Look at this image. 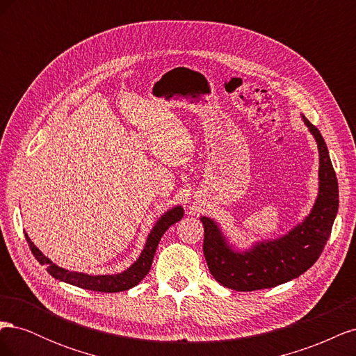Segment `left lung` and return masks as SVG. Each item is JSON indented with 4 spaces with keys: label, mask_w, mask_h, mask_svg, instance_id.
Listing matches in <instances>:
<instances>
[{
    "label": "left lung",
    "mask_w": 356,
    "mask_h": 356,
    "mask_svg": "<svg viewBox=\"0 0 356 356\" xmlns=\"http://www.w3.org/2000/svg\"><path fill=\"white\" fill-rule=\"evenodd\" d=\"M319 149V193L310 213L282 238L257 242L234 251L213 220L200 217L204 229L203 254L215 281L236 291L273 288L303 275L316 263L331 234L339 211V184L327 144L303 115Z\"/></svg>",
    "instance_id": "left-lung-1"
}]
</instances>
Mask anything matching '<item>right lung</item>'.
I'll return each mask as SVG.
<instances>
[{
    "label": "right lung",
    "mask_w": 356,
    "mask_h": 356,
    "mask_svg": "<svg viewBox=\"0 0 356 356\" xmlns=\"http://www.w3.org/2000/svg\"><path fill=\"white\" fill-rule=\"evenodd\" d=\"M182 215H184V209L182 207H175L169 209L168 212H165V215L157 220V222L154 224L153 230L149 232L147 242L144 250L139 255L138 260L126 268L124 272L117 273V275H88V273H79V272H70L67 268H62L59 266H56L55 263H51L46 255H42V252L38 250V248L31 242V239L28 238V234L25 233L26 242L31 248L32 254L37 258V261L40 264H44L47 272L58 279V281L67 282L71 285H75L83 289H90V291H99V293H120V291H126L129 288H134L135 285H138L143 279L147 276V273L149 272V267H152L153 258L156 254V250L159 246V242L161 239V236L165 234V232L170 227L172 224L178 222Z\"/></svg>",
    "instance_id": "add662e5"
}]
</instances>
